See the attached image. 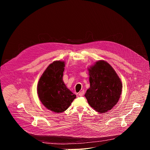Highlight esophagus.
Listing matches in <instances>:
<instances>
[{"mask_svg":"<svg viewBox=\"0 0 150 150\" xmlns=\"http://www.w3.org/2000/svg\"><path fill=\"white\" fill-rule=\"evenodd\" d=\"M83 94H84V91H80V92L79 93V96L80 97L83 96Z\"/></svg>","mask_w":150,"mask_h":150,"instance_id":"obj_1","label":"esophagus"}]
</instances>
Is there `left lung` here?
<instances>
[{"instance_id":"8db88e82","label":"left lung","mask_w":150,"mask_h":150,"mask_svg":"<svg viewBox=\"0 0 150 150\" xmlns=\"http://www.w3.org/2000/svg\"><path fill=\"white\" fill-rule=\"evenodd\" d=\"M90 87L85 94L88 104L100 113L113 108L119 101L122 83L109 64L100 60L88 69Z\"/></svg>"}]
</instances>
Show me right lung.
<instances>
[{"mask_svg":"<svg viewBox=\"0 0 150 150\" xmlns=\"http://www.w3.org/2000/svg\"><path fill=\"white\" fill-rule=\"evenodd\" d=\"M65 62L51 63L42 74L37 85L39 98L47 109L56 112L65 111L76 98L63 81Z\"/></svg>","mask_w":150,"mask_h":150,"instance_id":"obj_1","label":"right lung"}]
</instances>
